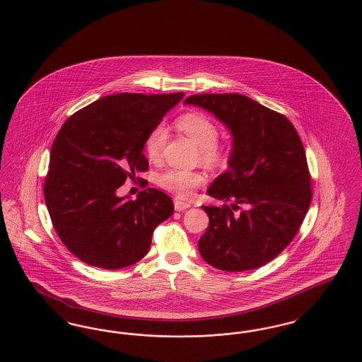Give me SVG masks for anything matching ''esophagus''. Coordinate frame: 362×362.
Here are the masks:
<instances>
[{"label": "esophagus", "instance_id": "obj_1", "mask_svg": "<svg viewBox=\"0 0 362 362\" xmlns=\"http://www.w3.org/2000/svg\"><path fill=\"white\" fill-rule=\"evenodd\" d=\"M173 205H175V209H176L177 212H183V211H186V209L190 208V204H189V202H183V201H180V199H175V201H173Z\"/></svg>", "mask_w": 362, "mask_h": 362}]
</instances>
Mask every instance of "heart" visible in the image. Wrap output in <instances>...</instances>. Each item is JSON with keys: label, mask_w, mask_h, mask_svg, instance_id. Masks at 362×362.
<instances>
[{"label": "heart", "mask_w": 362, "mask_h": 362, "mask_svg": "<svg viewBox=\"0 0 362 362\" xmlns=\"http://www.w3.org/2000/svg\"><path fill=\"white\" fill-rule=\"evenodd\" d=\"M177 127L194 140L195 144L202 150L205 161L214 163L222 158V151L216 146L219 139V128L209 117L199 112H189L177 119ZM167 138V128L164 125L160 124L151 129L144 141V151L151 161H157L161 157ZM157 182L164 190L180 198H187L193 194L194 189L204 185L205 177L198 172L182 168H167L158 175Z\"/></svg>", "instance_id": "heart-1"}]
</instances>
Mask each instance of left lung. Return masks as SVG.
Segmentation results:
<instances>
[{"instance_id": "left-lung-1", "label": "left lung", "mask_w": 362, "mask_h": 362, "mask_svg": "<svg viewBox=\"0 0 362 362\" xmlns=\"http://www.w3.org/2000/svg\"><path fill=\"white\" fill-rule=\"evenodd\" d=\"M185 105L214 114L233 136L228 169L206 192L231 204L202 206L209 226L198 241L199 253L223 272L257 269L289 245L308 211L303 143L286 117L244 95H193Z\"/></svg>"}]
</instances>
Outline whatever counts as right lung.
Returning <instances> with one entry per match:
<instances>
[{"mask_svg": "<svg viewBox=\"0 0 362 362\" xmlns=\"http://www.w3.org/2000/svg\"><path fill=\"white\" fill-rule=\"evenodd\" d=\"M183 96H105L57 132L44 195L59 238L83 263L106 270L135 264L148 252L154 228L173 214L172 199L157 189L135 201L117 190L147 170L146 138Z\"/></svg>", "mask_w": 362, "mask_h": 362, "instance_id": "right-lung-1", "label": "right lung"}]
</instances>
